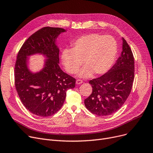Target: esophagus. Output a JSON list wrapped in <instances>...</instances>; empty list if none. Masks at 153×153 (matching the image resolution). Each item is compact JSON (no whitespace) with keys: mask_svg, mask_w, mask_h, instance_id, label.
Here are the masks:
<instances>
[{"mask_svg":"<svg viewBox=\"0 0 153 153\" xmlns=\"http://www.w3.org/2000/svg\"><path fill=\"white\" fill-rule=\"evenodd\" d=\"M83 82V81L82 79H77L76 81V84H81Z\"/></svg>","mask_w":153,"mask_h":153,"instance_id":"1","label":"esophagus"}]
</instances>
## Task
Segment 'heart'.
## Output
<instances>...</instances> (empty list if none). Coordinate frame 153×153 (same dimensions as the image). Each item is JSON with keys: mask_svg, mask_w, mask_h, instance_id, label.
<instances>
[{"mask_svg": "<svg viewBox=\"0 0 153 153\" xmlns=\"http://www.w3.org/2000/svg\"><path fill=\"white\" fill-rule=\"evenodd\" d=\"M118 51L116 40L111 36L90 33L82 36L72 44V50L65 49L61 54L64 69L76 74L82 64L86 65L79 76L91 77L93 73L102 75L114 65Z\"/></svg>", "mask_w": 153, "mask_h": 153, "instance_id": "obj_1", "label": "heart"}]
</instances>
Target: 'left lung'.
Here are the masks:
<instances>
[{
  "label": "left lung",
  "instance_id": "left-lung-1",
  "mask_svg": "<svg viewBox=\"0 0 153 153\" xmlns=\"http://www.w3.org/2000/svg\"><path fill=\"white\" fill-rule=\"evenodd\" d=\"M121 55L107 72L91 80L92 92L84 100L85 107L97 116L118 111L129 96L134 77V61L130 46L123 38Z\"/></svg>",
  "mask_w": 153,
  "mask_h": 153
}]
</instances>
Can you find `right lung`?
<instances>
[{"label": "right lung", "instance_id": "add662e5", "mask_svg": "<svg viewBox=\"0 0 153 153\" xmlns=\"http://www.w3.org/2000/svg\"><path fill=\"white\" fill-rule=\"evenodd\" d=\"M66 30L46 27L31 35L20 49L15 64V85L25 108L38 117H50L59 111L66 92L73 89L76 79L63 72L59 66V49L55 45L58 36ZM35 53L48 59L45 68L35 74L27 68V56Z\"/></svg>", "mask_w": 153, "mask_h": 153}]
</instances>
